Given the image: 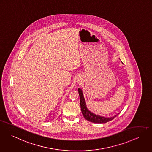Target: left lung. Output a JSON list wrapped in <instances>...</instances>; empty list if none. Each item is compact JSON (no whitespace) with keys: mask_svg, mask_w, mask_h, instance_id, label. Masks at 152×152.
Returning a JSON list of instances; mask_svg holds the SVG:
<instances>
[{"mask_svg":"<svg viewBox=\"0 0 152 152\" xmlns=\"http://www.w3.org/2000/svg\"><path fill=\"white\" fill-rule=\"evenodd\" d=\"M78 92L80 96V107H81L82 113L84 118L87 121L92 122L93 123H98V124L106 123L107 122H109L113 120L114 118L118 115L117 114L112 117L105 118V117H101L100 115L93 114L87 109L86 107V103L84 100V96L83 94V92L80 88L78 89Z\"/></svg>","mask_w":152,"mask_h":152,"instance_id":"8db88e82","label":"left lung"}]
</instances>
